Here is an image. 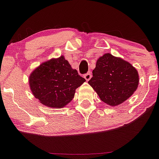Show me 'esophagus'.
<instances>
[{
	"label": "esophagus",
	"instance_id": "34e87169",
	"mask_svg": "<svg viewBox=\"0 0 159 159\" xmlns=\"http://www.w3.org/2000/svg\"><path fill=\"white\" fill-rule=\"evenodd\" d=\"M84 78H85L86 81H89V80L91 79V72H89V73L85 74V75H84Z\"/></svg>",
	"mask_w": 159,
	"mask_h": 159
}]
</instances>
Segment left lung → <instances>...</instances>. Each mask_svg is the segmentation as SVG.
<instances>
[{"label":"left lung","instance_id":"8db88e82","mask_svg":"<svg viewBox=\"0 0 159 159\" xmlns=\"http://www.w3.org/2000/svg\"><path fill=\"white\" fill-rule=\"evenodd\" d=\"M89 84L103 102L117 106L129 99L139 83V72L129 61L105 53L96 61Z\"/></svg>","mask_w":159,"mask_h":159}]
</instances>
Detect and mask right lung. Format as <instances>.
I'll return each instance as SVG.
<instances>
[{
  "label": "right lung",
  "mask_w": 159,
  "mask_h": 159,
  "mask_svg": "<svg viewBox=\"0 0 159 159\" xmlns=\"http://www.w3.org/2000/svg\"><path fill=\"white\" fill-rule=\"evenodd\" d=\"M30 89L35 98L45 106L62 108L71 102L75 90L85 81L61 55L51 58L30 73Z\"/></svg>",
  "instance_id": "obj_1"
}]
</instances>
